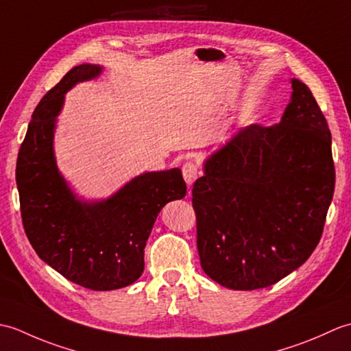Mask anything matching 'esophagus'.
<instances>
[{"mask_svg": "<svg viewBox=\"0 0 351 351\" xmlns=\"http://www.w3.org/2000/svg\"><path fill=\"white\" fill-rule=\"evenodd\" d=\"M199 175H200V171H199V169L196 167V164H193V162H185V164H184V167H182V176H184L185 182H187L189 185L195 184V181L197 180Z\"/></svg>", "mask_w": 351, "mask_h": 351, "instance_id": "obj_1", "label": "esophagus"}]
</instances>
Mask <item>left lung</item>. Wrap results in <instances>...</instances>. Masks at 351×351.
I'll use <instances>...</instances> for the list:
<instances>
[{
    "label": "left lung",
    "instance_id": "8db88e82",
    "mask_svg": "<svg viewBox=\"0 0 351 351\" xmlns=\"http://www.w3.org/2000/svg\"><path fill=\"white\" fill-rule=\"evenodd\" d=\"M278 125L238 131L193 185L200 265L221 287H270L297 270L322 238L335 190L332 136L309 87Z\"/></svg>",
    "mask_w": 351,
    "mask_h": 351
}]
</instances>
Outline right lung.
<instances>
[{
    "label": "right lung",
    "mask_w": 351,
    "mask_h": 351,
    "mask_svg": "<svg viewBox=\"0 0 351 351\" xmlns=\"http://www.w3.org/2000/svg\"><path fill=\"white\" fill-rule=\"evenodd\" d=\"M99 64L72 68L43 96L28 123L16 162L21 215L28 241L66 279L93 291L136 282L162 206L187 193L181 169L145 171L101 200L78 197L57 167V117L71 88L102 73Z\"/></svg>",
    "instance_id": "obj_1"
}]
</instances>
